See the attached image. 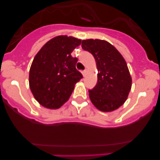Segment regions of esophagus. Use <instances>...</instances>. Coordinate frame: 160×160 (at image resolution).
<instances>
[{"instance_id": "obj_1", "label": "esophagus", "mask_w": 160, "mask_h": 160, "mask_svg": "<svg viewBox=\"0 0 160 160\" xmlns=\"http://www.w3.org/2000/svg\"><path fill=\"white\" fill-rule=\"evenodd\" d=\"M82 74H83V77H86V76H87V74H88V70H83V72H82Z\"/></svg>"}]
</instances>
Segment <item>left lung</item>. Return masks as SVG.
<instances>
[{
  "mask_svg": "<svg viewBox=\"0 0 160 160\" xmlns=\"http://www.w3.org/2000/svg\"><path fill=\"white\" fill-rule=\"evenodd\" d=\"M82 48L93 55L98 71V83L89 90L92 104L103 112L116 110L125 102L132 88V77L125 59L105 40H83Z\"/></svg>",
  "mask_w": 160,
  "mask_h": 160,
  "instance_id": "obj_1",
  "label": "left lung"
}]
</instances>
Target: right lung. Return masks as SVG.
Wrapping results in <instances>:
<instances>
[{
  "instance_id": "1",
  "label": "right lung",
  "mask_w": 160,
  "mask_h": 160,
  "mask_svg": "<svg viewBox=\"0 0 160 160\" xmlns=\"http://www.w3.org/2000/svg\"><path fill=\"white\" fill-rule=\"evenodd\" d=\"M81 39L58 35L48 41L34 58L29 70V88L43 107L58 109L69 100L83 76L76 69L77 59L71 56Z\"/></svg>"
}]
</instances>
